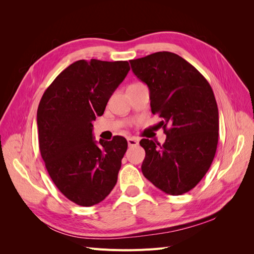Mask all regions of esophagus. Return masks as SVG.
I'll return each mask as SVG.
<instances>
[{"instance_id":"obj_1","label":"esophagus","mask_w":254,"mask_h":254,"mask_svg":"<svg viewBox=\"0 0 254 254\" xmlns=\"http://www.w3.org/2000/svg\"><path fill=\"white\" fill-rule=\"evenodd\" d=\"M127 142H128V145H129V146H136V145H139V141H137V140L135 139V137H128Z\"/></svg>"}]
</instances>
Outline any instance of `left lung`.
<instances>
[{
    "label": "left lung",
    "instance_id": "8db88e82",
    "mask_svg": "<svg viewBox=\"0 0 254 254\" xmlns=\"http://www.w3.org/2000/svg\"><path fill=\"white\" fill-rule=\"evenodd\" d=\"M132 72L147 84L153 114L162 119L164 144L142 139V173L173 196L194 189L209 171L218 143V108L210 83L186 59L158 52L130 60Z\"/></svg>",
    "mask_w": 254,
    "mask_h": 254
}]
</instances>
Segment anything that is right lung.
<instances>
[{
	"label": "right lung",
	"instance_id": "add662e5",
	"mask_svg": "<svg viewBox=\"0 0 254 254\" xmlns=\"http://www.w3.org/2000/svg\"><path fill=\"white\" fill-rule=\"evenodd\" d=\"M129 70L128 61H75L45 90L38 107L45 167L57 189L78 205L99 203L117 184L127 141L117 135L97 145L92 122L104 114Z\"/></svg>",
	"mask_w": 254,
	"mask_h": 254
}]
</instances>
